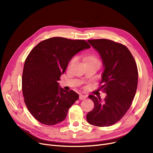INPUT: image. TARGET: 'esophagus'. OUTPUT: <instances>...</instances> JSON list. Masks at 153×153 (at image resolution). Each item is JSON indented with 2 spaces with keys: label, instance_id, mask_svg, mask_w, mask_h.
Here are the masks:
<instances>
[{
  "label": "esophagus",
  "instance_id": "34e87169",
  "mask_svg": "<svg viewBox=\"0 0 153 153\" xmlns=\"http://www.w3.org/2000/svg\"><path fill=\"white\" fill-rule=\"evenodd\" d=\"M87 98V95L81 94L79 95V99L80 100H85Z\"/></svg>",
  "mask_w": 153,
  "mask_h": 153
}]
</instances>
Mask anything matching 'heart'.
Returning <instances> with one entry per match:
<instances>
[{
  "label": "heart",
  "mask_w": 153,
  "mask_h": 153,
  "mask_svg": "<svg viewBox=\"0 0 153 153\" xmlns=\"http://www.w3.org/2000/svg\"><path fill=\"white\" fill-rule=\"evenodd\" d=\"M76 60V58H73V59H72L71 60V62H70V65H69V66H70V67L72 65V64H73L75 62ZM98 61L97 59L95 57H94V56H89V57H88V58H87V61ZM87 61H86V62H87Z\"/></svg>",
  "instance_id": "b5f03b06"
}]
</instances>
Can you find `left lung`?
Wrapping results in <instances>:
<instances>
[{
  "mask_svg": "<svg viewBox=\"0 0 153 153\" xmlns=\"http://www.w3.org/2000/svg\"><path fill=\"white\" fill-rule=\"evenodd\" d=\"M87 42L102 59L103 71L100 89L107 95L103 100L93 95L89 96L94 108L87 114V120L94 126H109L121 120L131 105L138 85L137 66L123 45L107 39Z\"/></svg>",
  "mask_w": 153,
  "mask_h": 153,
  "instance_id": "8db88e82",
  "label": "left lung"
}]
</instances>
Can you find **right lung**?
Returning <instances> with one entry per match:
<instances>
[{"label": "right lung", "mask_w": 153, "mask_h": 153, "mask_svg": "<svg viewBox=\"0 0 153 153\" xmlns=\"http://www.w3.org/2000/svg\"><path fill=\"white\" fill-rule=\"evenodd\" d=\"M91 46L85 40L53 37L39 43L29 53L22 74V92L30 114L42 124L54 125L65 120L79 99L58 81L74 56Z\"/></svg>", "instance_id": "obj_1"}]
</instances>
